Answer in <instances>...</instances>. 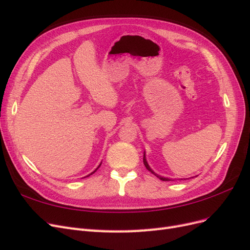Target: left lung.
Returning a JSON list of instances; mask_svg holds the SVG:
<instances>
[{
  "instance_id": "obj_1",
  "label": "left lung",
  "mask_w": 250,
  "mask_h": 250,
  "mask_svg": "<svg viewBox=\"0 0 250 250\" xmlns=\"http://www.w3.org/2000/svg\"><path fill=\"white\" fill-rule=\"evenodd\" d=\"M143 162H144V165H145V167L147 168V170L148 171H150L151 173H152V174H154V175L156 176V177H158V178H160L161 180H163V181H169V180H172L171 178H168V177H164V176H161V175H158V174H156L152 169H151L150 168V166L148 165V163H147V160H146V152H145V151H144V157H143ZM193 178V177H192ZM181 180H183V179H181Z\"/></svg>"
}]
</instances>
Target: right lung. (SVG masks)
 <instances>
[{"mask_svg":"<svg viewBox=\"0 0 250 250\" xmlns=\"http://www.w3.org/2000/svg\"><path fill=\"white\" fill-rule=\"evenodd\" d=\"M101 164H102V163H101ZM101 164H100L99 166H98V168H99V167H100V166H101ZM98 168H97V169H96V170H95L94 172H92V173H90V174H88V175H87V176H89V175H92V174H94V173H95V172H96V171L98 170Z\"/></svg>","mask_w":250,"mask_h":250,"instance_id":"right-lung-1","label":"right lung"}]
</instances>
